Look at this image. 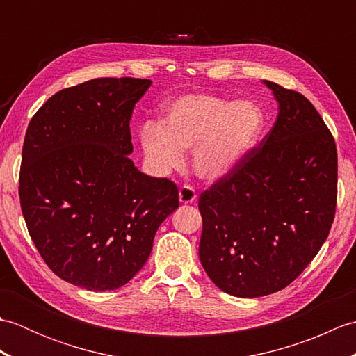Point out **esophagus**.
Masks as SVG:
<instances>
[{
  "mask_svg": "<svg viewBox=\"0 0 356 356\" xmlns=\"http://www.w3.org/2000/svg\"><path fill=\"white\" fill-rule=\"evenodd\" d=\"M195 199H197V194H195L194 188L190 185H184L179 190V200L184 205H188V203H193Z\"/></svg>",
  "mask_w": 356,
  "mask_h": 356,
  "instance_id": "1",
  "label": "esophagus"
}]
</instances>
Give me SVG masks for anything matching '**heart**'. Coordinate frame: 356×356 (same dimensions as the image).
<instances>
[{
  "mask_svg": "<svg viewBox=\"0 0 356 356\" xmlns=\"http://www.w3.org/2000/svg\"><path fill=\"white\" fill-rule=\"evenodd\" d=\"M266 125L252 101L214 95H185L174 101L161 125L145 124L140 143L159 174H170L193 149V170L205 180H218L236 170L260 142Z\"/></svg>",
  "mask_w": 356,
  "mask_h": 356,
  "instance_id": "1",
  "label": "heart"
}]
</instances>
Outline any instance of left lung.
<instances>
[{
	"instance_id": "8db88e82",
	"label": "left lung",
	"mask_w": 356,
	"mask_h": 356,
	"mask_svg": "<svg viewBox=\"0 0 356 356\" xmlns=\"http://www.w3.org/2000/svg\"><path fill=\"white\" fill-rule=\"evenodd\" d=\"M264 86L278 102L274 127L199 199L202 266L240 298L291 284L326 241L337 208L334 136L307 97L270 81Z\"/></svg>"
}]
</instances>
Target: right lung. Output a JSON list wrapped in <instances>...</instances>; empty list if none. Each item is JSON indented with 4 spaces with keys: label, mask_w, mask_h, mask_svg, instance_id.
Wrapping results in <instances>:
<instances>
[{
    "label": "right lung",
    "mask_w": 356,
    "mask_h": 356,
    "mask_svg": "<svg viewBox=\"0 0 356 356\" xmlns=\"http://www.w3.org/2000/svg\"><path fill=\"white\" fill-rule=\"evenodd\" d=\"M149 79L97 78L53 95L27 127L19 202L33 243L55 274L113 291L148 260L177 186L136 168L130 119Z\"/></svg>",
    "instance_id": "add662e5"
}]
</instances>
